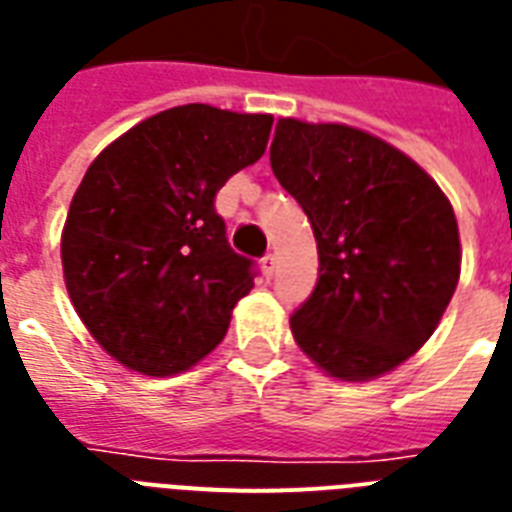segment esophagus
<instances>
[{"label": "esophagus", "instance_id": "34e87169", "mask_svg": "<svg viewBox=\"0 0 512 512\" xmlns=\"http://www.w3.org/2000/svg\"><path fill=\"white\" fill-rule=\"evenodd\" d=\"M263 273L265 279H271L273 273H276V255H273V252H268V255L263 257Z\"/></svg>", "mask_w": 512, "mask_h": 512}]
</instances>
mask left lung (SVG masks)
<instances>
[{
	"label": "left lung",
	"instance_id": "obj_1",
	"mask_svg": "<svg viewBox=\"0 0 512 512\" xmlns=\"http://www.w3.org/2000/svg\"><path fill=\"white\" fill-rule=\"evenodd\" d=\"M271 167L308 215L319 279L292 335L340 380H372L433 335L460 281V233L441 188L385 140L279 119Z\"/></svg>",
	"mask_w": 512,
	"mask_h": 512
}]
</instances>
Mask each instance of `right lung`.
I'll use <instances>...</instances> for the list:
<instances>
[{"label":"right lung","instance_id":"add662e5","mask_svg":"<svg viewBox=\"0 0 512 512\" xmlns=\"http://www.w3.org/2000/svg\"><path fill=\"white\" fill-rule=\"evenodd\" d=\"M273 116L188 103L114 140L76 188L63 273L79 319L135 372H183L223 340L255 287V260L233 252L215 196L255 164Z\"/></svg>","mask_w":512,"mask_h":512}]
</instances>
